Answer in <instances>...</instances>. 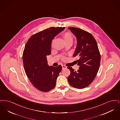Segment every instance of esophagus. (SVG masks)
<instances>
[{
  "instance_id": "obj_1",
  "label": "esophagus",
  "mask_w": 120,
  "mask_h": 120,
  "mask_svg": "<svg viewBox=\"0 0 120 120\" xmlns=\"http://www.w3.org/2000/svg\"><path fill=\"white\" fill-rule=\"evenodd\" d=\"M67 68V67L66 66H65V65H63V66H62V69H63V70H64V69H65Z\"/></svg>"
}]
</instances>
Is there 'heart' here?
Listing matches in <instances>:
<instances>
[{
	"mask_svg": "<svg viewBox=\"0 0 120 120\" xmlns=\"http://www.w3.org/2000/svg\"><path fill=\"white\" fill-rule=\"evenodd\" d=\"M63 37L66 43L69 41H72L73 38L72 35L69 32H66L63 34Z\"/></svg>",
	"mask_w": 120,
	"mask_h": 120,
	"instance_id": "1",
	"label": "heart"
}]
</instances>
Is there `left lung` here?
Segmentation results:
<instances>
[{
  "label": "left lung",
  "mask_w": 120,
  "mask_h": 120,
  "mask_svg": "<svg viewBox=\"0 0 120 120\" xmlns=\"http://www.w3.org/2000/svg\"><path fill=\"white\" fill-rule=\"evenodd\" d=\"M68 29L76 38L73 57H79L77 61L79 69L76 71L71 67H68L71 74L68 80L71 86L82 89L90 85L96 76L100 66V54L96 40L91 34L77 28Z\"/></svg>",
  "instance_id": "8db88e82"
}]
</instances>
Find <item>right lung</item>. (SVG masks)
Wrapping results in <instances>:
<instances>
[{
    "label": "right lung",
    "instance_id": "add662e5",
    "mask_svg": "<svg viewBox=\"0 0 120 120\" xmlns=\"http://www.w3.org/2000/svg\"><path fill=\"white\" fill-rule=\"evenodd\" d=\"M64 27H51L33 35L26 43L23 51V65L26 74L38 90L48 92L56 86L62 67L49 66L47 55L51 54V43Z\"/></svg>",
    "mask_w": 120,
    "mask_h": 120
}]
</instances>
